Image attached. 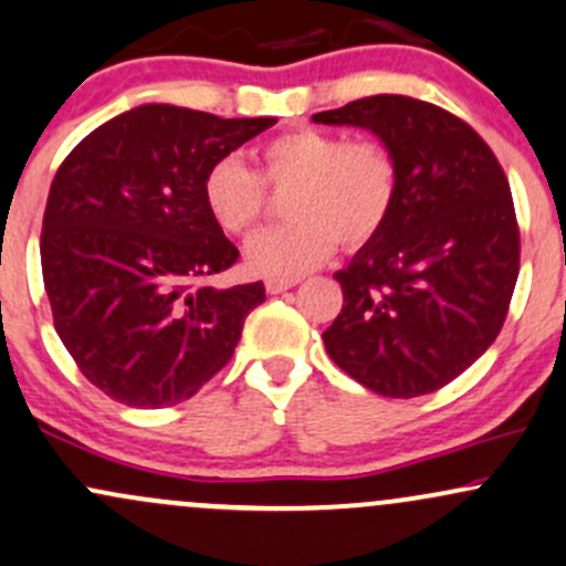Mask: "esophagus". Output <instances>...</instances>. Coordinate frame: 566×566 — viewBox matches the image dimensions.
Listing matches in <instances>:
<instances>
[{
  "label": "esophagus",
  "mask_w": 566,
  "mask_h": 566,
  "mask_svg": "<svg viewBox=\"0 0 566 566\" xmlns=\"http://www.w3.org/2000/svg\"><path fill=\"white\" fill-rule=\"evenodd\" d=\"M297 284V279H269V282H265V292H269V295H279V292H287V290H292Z\"/></svg>",
  "instance_id": "obj_1"
}]
</instances>
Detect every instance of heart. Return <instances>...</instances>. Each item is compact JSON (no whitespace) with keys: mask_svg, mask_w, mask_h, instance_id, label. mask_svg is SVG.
I'll use <instances>...</instances> for the list:
<instances>
[{"mask_svg":"<svg viewBox=\"0 0 566 566\" xmlns=\"http://www.w3.org/2000/svg\"><path fill=\"white\" fill-rule=\"evenodd\" d=\"M258 175L239 159H218L201 180L210 218L231 237H247L263 218L269 186H295L287 199L290 223L276 226L244 247V265L255 276L308 274L333 258L337 242L350 250L386 229L399 197V165L378 138L346 140L316 127H297L258 148Z\"/></svg>","mask_w":566,"mask_h":566,"instance_id":"heart-1","label":"heart"}]
</instances>
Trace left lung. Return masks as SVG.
Wrapping results in <instances>:
<instances>
[{"instance_id": "left-lung-1", "label": "left lung", "mask_w": 566, "mask_h": 566, "mask_svg": "<svg viewBox=\"0 0 566 566\" xmlns=\"http://www.w3.org/2000/svg\"><path fill=\"white\" fill-rule=\"evenodd\" d=\"M316 125L365 127L399 165L396 207L335 279L329 359L369 391L412 399L465 373L503 327L518 226L503 167L473 127L433 103L373 95Z\"/></svg>"}]
</instances>
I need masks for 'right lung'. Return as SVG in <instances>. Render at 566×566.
Segmentation results:
<instances>
[{
	"label": "right lung",
	"instance_id": "obj_1",
	"mask_svg": "<svg viewBox=\"0 0 566 566\" xmlns=\"http://www.w3.org/2000/svg\"><path fill=\"white\" fill-rule=\"evenodd\" d=\"M274 125L146 103L57 167L39 242L44 290L57 337L106 396L172 407L229 365L265 287L201 284L239 258L205 210L201 180Z\"/></svg>",
	"mask_w": 566,
	"mask_h": 566
}]
</instances>
